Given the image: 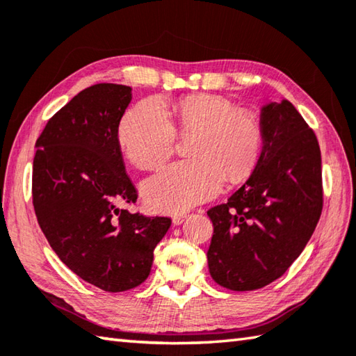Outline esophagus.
<instances>
[{
  "label": "esophagus",
  "instance_id": "obj_1",
  "mask_svg": "<svg viewBox=\"0 0 356 356\" xmlns=\"http://www.w3.org/2000/svg\"><path fill=\"white\" fill-rule=\"evenodd\" d=\"M185 219H186V214H185V213L174 214V216H172V224H174V225H180Z\"/></svg>",
  "mask_w": 356,
  "mask_h": 356
}]
</instances>
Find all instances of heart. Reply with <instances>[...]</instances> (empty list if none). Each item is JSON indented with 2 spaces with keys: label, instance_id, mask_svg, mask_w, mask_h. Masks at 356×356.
Returning a JSON list of instances; mask_svg holds the SVG:
<instances>
[{
  "label": "heart",
  "instance_id": "1",
  "mask_svg": "<svg viewBox=\"0 0 356 356\" xmlns=\"http://www.w3.org/2000/svg\"><path fill=\"white\" fill-rule=\"evenodd\" d=\"M172 122L156 100H145L124 113L117 129L120 149L140 170H156L174 151V138L193 137L188 156L193 160L166 166L146 180L143 199L160 213L185 211L213 197L224 179L229 184L247 179L262 151L259 118L248 109L218 95L194 94L171 108Z\"/></svg>",
  "mask_w": 356,
  "mask_h": 356
}]
</instances>
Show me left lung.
<instances>
[{
	"label": "left lung",
	"mask_w": 356,
	"mask_h": 356,
	"mask_svg": "<svg viewBox=\"0 0 356 356\" xmlns=\"http://www.w3.org/2000/svg\"><path fill=\"white\" fill-rule=\"evenodd\" d=\"M262 151L227 204L207 211L214 232L208 268L219 285L257 290L302 253L323 211L318 138L289 100L261 108Z\"/></svg>",
	"instance_id": "obj_1"
}]
</instances>
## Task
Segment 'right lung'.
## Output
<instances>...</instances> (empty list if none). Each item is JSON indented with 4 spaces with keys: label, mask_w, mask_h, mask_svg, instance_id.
<instances>
[{
    "label": "right lung",
    "mask_w": 356,
    "mask_h": 356,
    "mask_svg": "<svg viewBox=\"0 0 356 356\" xmlns=\"http://www.w3.org/2000/svg\"><path fill=\"white\" fill-rule=\"evenodd\" d=\"M129 86L99 83L65 104L35 143L32 197L49 245L76 276L104 291L148 277L170 218L120 210L137 190L124 170L117 129Z\"/></svg>",
    "instance_id": "obj_1"
}]
</instances>
